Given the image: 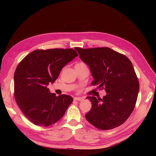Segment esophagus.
Segmentation results:
<instances>
[{
    "label": "esophagus",
    "mask_w": 156,
    "mask_h": 156,
    "mask_svg": "<svg viewBox=\"0 0 156 156\" xmlns=\"http://www.w3.org/2000/svg\"><path fill=\"white\" fill-rule=\"evenodd\" d=\"M74 101H82L84 100V98L82 97H74Z\"/></svg>",
    "instance_id": "esophagus-1"
}]
</instances>
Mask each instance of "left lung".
<instances>
[{"mask_svg": "<svg viewBox=\"0 0 156 156\" xmlns=\"http://www.w3.org/2000/svg\"><path fill=\"white\" fill-rule=\"evenodd\" d=\"M89 67L94 80L91 84L105 89L102 98L88 97L92 108L85 117L101 130L119 127L127 120L136 104L140 83L131 62L108 48H75Z\"/></svg>", "mask_w": 156, "mask_h": 156, "instance_id": "left-lung-1", "label": "left lung"}]
</instances>
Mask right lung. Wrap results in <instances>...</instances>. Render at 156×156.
Wrapping results in <instances>:
<instances>
[{"label":"right lung","instance_id":"add662e5","mask_svg":"<svg viewBox=\"0 0 156 156\" xmlns=\"http://www.w3.org/2000/svg\"><path fill=\"white\" fill-rule=\"evenodd\" d=\"M78 54L73 49H36L23 58L14 74V96L16 104L33 123L48 127L60 119L73 98L56 97L48 86L54 83L62 69Z\"/></svg>","mask_w":156,"mask_h":156}]
</instances>
